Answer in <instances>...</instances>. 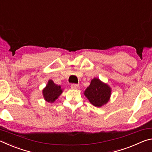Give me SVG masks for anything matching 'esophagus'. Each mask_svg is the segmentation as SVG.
<instances>
[{
  "label": "esophagus",
  "mask_w": 152,
  "mask_h": 152,
  "mask_svg": "<svg viewBox=\"0 0 152 152\" xmlns=\"http://www.w3.org/2000/svg\"><path fill=\"white\" fill-rule=\"evenodd\" d=\"M71 88L73 89H79V85L76 84H71Z\"/></svg>",
  "instance_id": "34e87169"
}]
</instances>
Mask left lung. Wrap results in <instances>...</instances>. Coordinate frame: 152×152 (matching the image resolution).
<instances>
[{"instance_id":"left-lung-1","label":"left lung","mask_w":152,"mask_h":152,"mask_svg":"<svg viewBox=\"0 0 152 152\" xmlns=\"http://www.w3.org/2000/svg\"><path fill=\"white\" fill-rule=\"evenodd\" d=\"M110 92V87L107 84L95 78L92 80L90 86L84 91V95L92 104L100 107L109 101Z\"/></svg>"}]
</instances>
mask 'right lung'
<instances>
[{
	"label": "right lung",
	"mask_w": 152,
	"mask_h": 152,
	"mask_svg": "<svg viewBox=\"0 0 152 152\" xmlns=\"http://www.w3.org/2000/svg\"><path fill=\"white\" fill-rule=\"evenodd\" d=\"M62 92L60 86L56 85L52 80L48 81V83L45 88L43 90V94L46 101L53 102L60 96Z\"/></svg>",
	"instance_id": "right-lung-1"
}]
</instances>
